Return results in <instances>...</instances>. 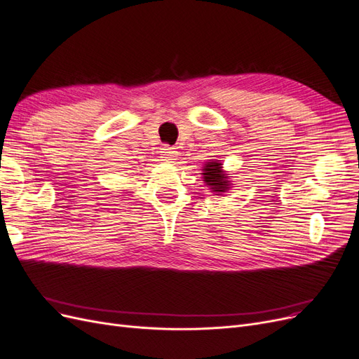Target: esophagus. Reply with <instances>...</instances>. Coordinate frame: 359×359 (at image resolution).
Returning <instances> with one entry per match:
<instances>
[{
    "label": "esophagus",
    "instance_id": "obj_1",
    "mask_svg": "<svg viewBox=\"0 0 359 359\" xmlns=\"http://www.w3.org/2000/svg\"><path fill=\"white\" fill-rule=\"evenodd\" d=\"M162 161H165V162H174V161H177V157H178V151H177V149H174V147H169V146H163L162 147Z\"/></svg>",
    "mask_w": 359,
    "mask_h": 359
}]
</instances>
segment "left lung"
Segmentation results:
<instances>
[{
    "mask_svg": "<svg viewBox=\"0 0 359 359\" xmlns=\"http://www.w3.org/2000/svg\"><path fill=\"white\" fill-rule=\"evenodd\" d=\"M202 175L203 181L209 187V190L215 194H224L229 189H231V181H229V174L226 170H224L222 162L221 161H208L203 165L202 169Z\"/></svg>",
    "mask_w": 359,
    "mask_h": 359,
    "instance_id": "obj_1",
    "label": "left lung"
}]
</instances>
